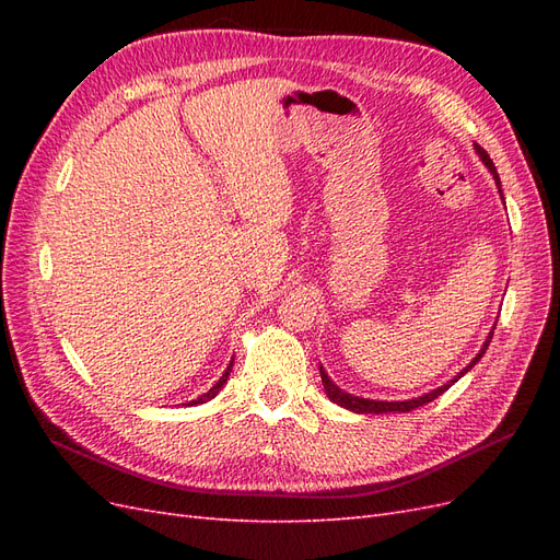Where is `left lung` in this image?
Wrapping results in <instances>:
<instances>
[{
  "instance_id": "left-lung-1",
  "label": "left lung",
  "mask_w": 560,
  "mask_h": 560,
  "mask_svg": "<svg viewBox=\"0 0 560 560\" xmlns=\"http://www.w3.org/2000/svg\"><path fill=\"white\" fill-rule=\"evenodd\" d=\"M477 151H479V156H481V161L486 163V167L490 173H493V177H495V184L500 186V177H498V171H495V165H493V161H490V156L486 154V151L477 144ZM500 194H502V189H500ZM490 338H493V331L488 334V338H486V343H483V348H481V352L477 354V358H474L471 362H469V366L467 369H463L460 374H457L448 385H442V387H436V389H432V393H428V395H422V397H418V399H409V401H374V399H362V397H354V395H348V393H343V389H338L331 381H329V376L325 374V369L319 366V376H322V383H325V389H327V397L334 401V404H338V406H343V409H350V411H358V413H389V411H401V413H406V411H413V409H418V406H422V404H430L432 399H436L439 395H444L446 389L460 378V376H465L467 371L477 364L481 358H483V352H486V348H488V343H490Z\"/></svg>"
}]
</instances>
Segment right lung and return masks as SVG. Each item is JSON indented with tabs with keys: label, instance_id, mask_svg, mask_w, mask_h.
<instances>
[{
	"label": "right lung",
	"instance_id": "obj_1",
	"mask_svg": "<svg viewBox=\"0 0 560 560\" xmlns=\"http://www.w3.org/2000/svg\"><path fill=\"white\" fill-rule=\"evenodd\" d=\"M231 366H233V362H231V364H229V369L224 371V376H222V378H219V381H217V383H214V385H212V387L208 389V393H206V395H202V397H198V399H194L191 404H202V401H210L212 397H217V393H219V389H222V385H224V383L229 381V374H231Z\"/></svg>",
	"mask_w": 560,
	"mask_h": 560
}]
</instances>
